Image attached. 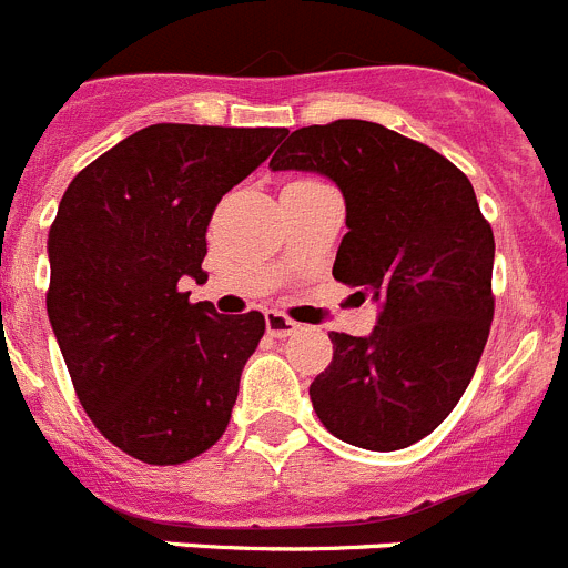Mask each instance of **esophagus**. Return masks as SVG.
<instances>
[{
	"instance_id": "esophagus-1",
	"label": "esophagus",
	"mask_w": 568,
	"mask_h": 568,
	"mask_svg": "<svg viewBox=\"0 0 568 568\" xmlns=\"http://www.w3.org/2000/svg\"><path fill=\"white\" fill-rule=\"evenodd\" d=\"M264 324H267V335H273V338H287V335H293L298 329V324L293 318H287L284 313H275V310H270L264 315Z\"/></svg>"
}]
</instances>
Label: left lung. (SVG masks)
I'll return each instance as SVG.
<instances>
[{
    "label": "left lung",
    "mask_w": 568,
    "mask_h": 568,
    "mask_svg": "<svg viewBox=\"0 0 568 568\" xmlns=\"http://www.w3.org/2000/svg\"><path fill=\"white\" fill-rule=\"evenodd\" d=\"M273 170H315L344 193L333 275L381 304L366 338L333 333L310 384L335 438L393 453L453 413L489 338L495 235L469 179L433 148L361 119L293 130Z\"/></svg>",
    "instance_id": "8db88e82"
}]
</instances>
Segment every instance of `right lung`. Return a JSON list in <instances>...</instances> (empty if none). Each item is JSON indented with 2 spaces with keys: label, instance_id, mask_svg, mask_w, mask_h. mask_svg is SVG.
<instances>
[{
  "label": "right lung",
  "instance_id": "right-lung-1",
  "mask_svg": "<svg viewBox=\"0 0 568 568\" xmlns=\"http://www.w3.org/2000/svg\"><path fill=\"white\" fill-rule=\"evenodd\" d=\"M287 128L150 124L68 184L50 224L48 315L93 426L130 458L187 464L222 438L264 315H215L207 224Z\"/></svg>",
  "mask_w": 568,
  "mask_h": 568
}]
</instances>
